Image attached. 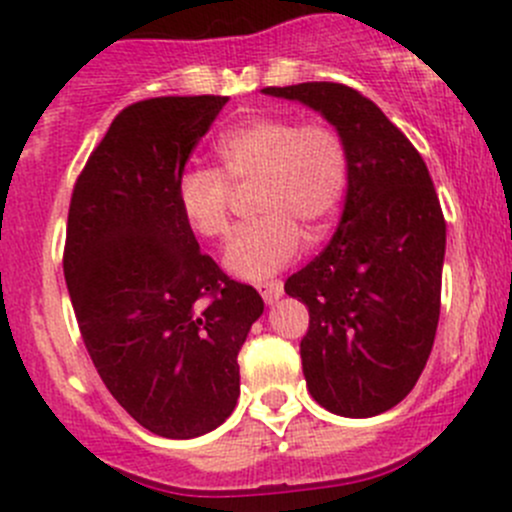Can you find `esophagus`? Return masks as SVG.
<instances>
[{
    "mask_svg": "<svg viewBox=\"0 0 512 512\" xmlns=\"http://www.w3.org/2000/svg\"><path fill=\"white\" fill-rule=\"evenodd\" d=\"M257 289H260L262 299H265L267 304H275L277 299L285 294V285H282L280 280H270V282H262V285H257Z\"/></svg>",
    "mask_w": 512,
    "mask_h": 512,
    "instance_id": "esophagus-1",
    "label": "esophagus"
}]
</instances>
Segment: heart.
<instances>
[{
	"mask_svg": "<svg viewBox=\"0 0 512 512\" xmlns=\"http://www.w3.org/2000/svg\"><path fill=\"white\" fill-rule=\"evenodd\" d=\"M220 170L195 165L178 178V205L205 240L230 235L232 185L260 183L255 208L265 215L242 227L225 267L242 280H265L287 267L304 245L334 223L349 183L344 138L332 123L257 116L218 138Z\"/></svg>",
	"mask_w": 512,
	"mask_h": 512,
	"instance_id": "b5f03b06",
	"label": "heart"
}]
</instances>
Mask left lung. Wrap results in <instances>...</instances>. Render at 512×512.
Wrapping results in <instances>:
<instances>
[{
    "instance_id": "8db88e82",
    "label": "left lung",
    "mask_w": 512,
    "mask_h": 512,
    "mask_svg": "<svg viewBox=\"0 0 512 512\" xmlns=\"http://www.w3.org/2000/svg\"><path fill=\"white\" fill-rule=\"evenodd\" d=\"M322 113L344 138L349 183L329 245L285 282L309 309L307 389L337 416L369 418L414 389L441 314L446 220L421 153L352 86H267Z\"/></svg>"
}]
</instances>
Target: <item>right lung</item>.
<instances>
[{"label": "right lung", "instance_id": "1", "mask_svg": "<svg viewBox=\"0 0 512 512\" xmlns=\"http://www.w3.org/2000/svg\"><path fill=\"white\" fill-rule=\"evenodd\" d=\"M225 96L131 103L76 178L64 277L81 337L113 399L163 438L232 414L237 352L265 302L200 252L178 178Z\"/></svg>", "mask_w": 512, "mask_h": 512}]
</instances>
